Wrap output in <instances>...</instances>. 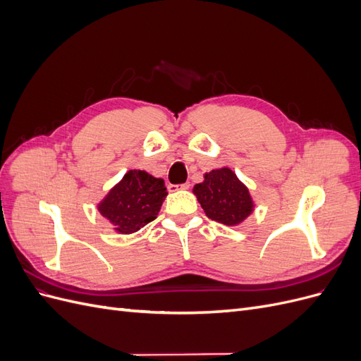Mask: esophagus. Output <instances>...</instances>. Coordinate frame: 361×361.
<instances>
[{"label":"esophagus","mask_w":361,"mask_h":361,"mask_svg":"<svg viewBox=\"0 0 361 361\" xmlns=\"http://www.w3.org/2000/svg\"><path fill=\"white\" fill-rule=\"evenodd\" d=\"M190 182H185V183H182V185H170V190L173 191V190H188L190 188Z\"/></svg>","instance_id":"1"}]
</instances>
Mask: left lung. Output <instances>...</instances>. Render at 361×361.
<instances>
[{"label": "left lung", "mask_w": 361, "mask_h": 361, "mask_svg": "<svg viewBox=\"0 0 361 361\" xmlns=\"http://www.w3.org/2000/svg\"><path fill=\"white\" fill-rule=\"evenodd\" d=\"M192 192L207 218L226 226H238L255 209L248 188L227 167L206 173Z\"/></svg>", "instance_id": "1"}]
</instances>
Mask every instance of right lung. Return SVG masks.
<instances>
[{
	"mask_svg": "<svg viewBox=\"0 0 361 361\" xmlns=\"http://www.w3.org/2000/svg\"><path fill=\"white\" fill-rule=\"evenodd\" d=\"M167 194L162 179L145 170H129L108 191L97 209L114 226L117 233L129 235L155 220Z\"/></svg>",
	"mask_w": 361,
	"mask_h": 361,
	"instance_id": "right-lung-1",
	"label": "right lung"
}]
</instances>
